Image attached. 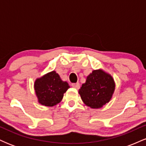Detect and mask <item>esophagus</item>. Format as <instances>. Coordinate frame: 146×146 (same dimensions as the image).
<instances>
[{"instance_id":"34e87169","label":"esophagus","mask_w":146,"mask_h":146,"mask_svg":"<svg viewBox=\"0 0 146 146\" xmlns=\"http://www.w3.org/2000/svg\"><path fill=\"white\" fill-rule=\"evenodd\" d=\"M71 86L73 87V88H77V89H79L80 87V83H73L71 84Z\"/></svg>"}]
</instances>
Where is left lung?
<instances>
[{"label":"left lung","instance_id":"1","mask_svg":"<svg viewBox=\"0 0 146 146\" xmlns=\"http://www.w3.org/2000/svg\"><path fill=\"white\" fill-rule=\"evenodd\" d=\"M115 89L114 79L102 69L94 70L87 76L79 90L82 100L91 108H100L111 100Z\"/></svg>","mask_w":146,"mask_h":146}]
</instances>
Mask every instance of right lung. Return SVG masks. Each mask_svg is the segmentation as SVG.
Masks as SVG:
<instances>
[{"label":"right lung","mask_w":146,"mask_h":146,"mask_svg":"<svg viewBox=\"0 0 146 146\" xmlns=\"http://www.w3.org/2000/svg\"><path fill=\"white\" fill-rule=\"evenodd\" d=\"M70 88L66 82L61 80L55 71L37 78L34 89L38 102L45 106H53L62 100L64 93Z\"/></svg>","instance_id":"add662e5"}]
</instances>
